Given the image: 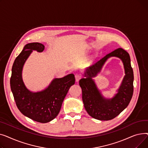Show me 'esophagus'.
Masks as SVG:
<instances>
[{
	"label": "esophagus",
	"instance_id": "34e87169",
	"mask_svg": "<svg viewBox=\"0 0 148 148\" xmlns=\"http://www.w3.org/2000/svg\"><path fill=\"white\" fill-rule=\"evenodd\" d=\"M75 79L76 82H79L82 79V75L79 74H76L75 75Z\"/></svg>",
	"mask_w": 148,
	"mask_h": 148
}]
</instances>
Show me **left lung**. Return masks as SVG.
<instances>
[{
  "label": "left lung",
  "instance_id": "8db88e82",
  "mask_svg": "<svg viewBox=\"0 0 148 148\" xmlns=\"http://www.w3.org/2000/svg\"><path fill=\"white\" fill-rule=\"evenodd\" d=\"M113 56L122 60L126 75L117 94L111 99H106L97 89L92 77H95L100 72L106 59ZM84 76L86 78L80 80L79 84L82 89V99L84 108L91 117L100 121L111 120L128 106L133 94L134 74L130 55L125 50L119 48L106 54L89 66Z\"/></svg>",
  "mask_w": 148,
  "mask_h": 148
}]
</instances>
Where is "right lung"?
<instances>
[{
    "label": "right lung",
    "instance_id": "right-lung-1",
    "mask_svg": "<svg viewBox=\"0 0 148 148\" xmlns=\"http://www.w3.org/2000/svg\"><path fill=\"white\" fill-rule=\"evenodd\" d=\"M44 45L39 42L26 44L15 59L12 67L10 86L15 104L20 112L35 121L47 123L59 114L68 91L75 83L73 74L54 79L45 89L37 92L28 90L22 79V69L33 50L42 52Z\"/></svg>",
    "mask_w": 148,
    "mask_h": 148
}]
</instances>
